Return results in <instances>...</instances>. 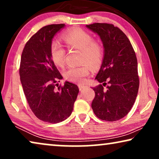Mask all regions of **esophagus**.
Listing matches in <instances>:
<instances>
[{
    "mask_svg": "<svg viewBox=\"0 0 159 159\" xmlns=\"http://www.w3.org/2000/svg\"><path fill=\"white\" fill-rule=\"evenodd\" d=\"M78 87H79V89L80 90H83V89H84V88H86L87 87V85H84V84H78Z\"/></svg>",
    "mask_w": 159,
    "mask_h": 159,
    "instance_id": "1",
    "label": "esophagus"
}]
</instances>
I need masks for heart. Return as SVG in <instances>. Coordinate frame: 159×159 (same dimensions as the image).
I'll list each match as a JSON object with an SVG mask.
<instances>
[{"label": "heart", "mask_w": 159, "mask_h": 159, "mask_svg": "<svg viewBox=\"0 0 159 159\" xmlns=\"http://www.w3.org/2000/svg\"><path fill=\"white\" fill-rule=\"evenodd\" d=\"M63 40L69 48L80 50V61L86 63L80 66H70L64 71V75L69 81L82 83L84 82L90 73V67L96 69L101 66L104 57V49L99 42L93 40V37L81 29L73 30L63 35ZM50 53L53 62L57 66L65 64L66 51L58 41H53L50 47ZM88 63L89 65L86 64Z\"/></svg>", "instance_id": "heart-1"}]
</instances>
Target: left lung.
<instances>
[{
	"label": "left lung",
	"instance_id": "left-lung-1",
	"mask_svg": "<svg viewBox=\"0 0 159 159\" xmlns=\"http://www.w3.org/2000/svg\"><path fill=\"white\" fill-rule=\"evenodd\" d=\"M86 27L98 34L103 43L104 57L95 80L102 84L93 88L92 102L98 118L114 121L125 116L133 106L139 89L138 61L131 43L118 27L106 23H94Z\"/></svg>",
	"mask_w": 159,
	"mask_h": 159
}]
</instances>
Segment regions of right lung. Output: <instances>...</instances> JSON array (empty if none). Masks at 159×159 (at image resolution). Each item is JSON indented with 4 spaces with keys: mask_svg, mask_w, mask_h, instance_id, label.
<instances>
[{
    "mask_svg": "<svg viewBox=\"0 0 159 159\" xmlns=\"http://www.w3.org/2000/svg\"><path fill=\"white\" fill-rule=\"evenodd\" d=\"M64 27L60 24L41 28L26 43L21 57L19 75L27 103L39 119L48 123L68 118L79 93L71 82L58 87L57 81L63 77L51 57L53 38Z\"/></svg>",
    "mask_w": 159,
    "mask_h": 159,
    "instance_id": "add662e5",
    "label": "right lung"
}]
</instances>
